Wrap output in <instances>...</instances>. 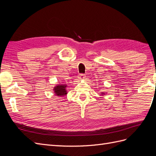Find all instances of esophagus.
<instances>
[{"label": "esophagus", "mask_w": 156, "mask_h": 156, "mask_svg": "<svg viewBox=\"0 0 156 156\" xmlns=\"http://www.w3.org/2000/svg\"><path fill=\"white\" fill-rule=\"evenodd\" d=\"M85 76H86V75H84V74H83V73H82V74H80V75H79V79H81V80H82V79H84V78L86 77Z\"/></svg>", "instance_id": "esophagus-1"}]
</instances>
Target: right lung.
Returning <instances> with one entry per match:
<instances>
[{
    "label": "right lung",
    "mask_w": 156,
    "mask_h": 156,
    "mask_svg": "<svg viewBox=\"0 0 156 156\" xmlns=\"http://www.w3.org/2000/svg\"><path fill=\"white\" fill-rule=\"evenodd\" d=\"M66 85L64 84V85H62V84H59V85L56 86L54 88V92L55 95L58 96H62L67 94L66 92Z\"/></svg>",
    "instance_id": "obj_1"
}]
</instances>
